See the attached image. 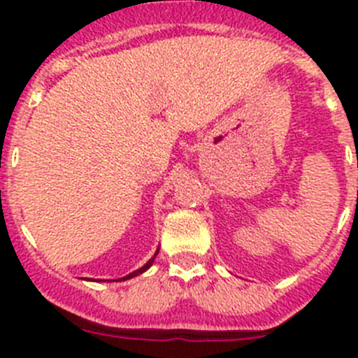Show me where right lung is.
Returning <instances> with one entry per match:
<instances>
[{"instance_id":"obj_1","label":"right lung","mask_w":358,"mask_h":358,"mask_svg":"<svg viewBox=\"0 0 358 358\" xmlns=\"http://www.w3.org/2000/svg\"><path fill=\"white\" fill-rule=\"evenodd\" d=\"M156 255H157V252H156ZM156 255H154V258H156ZM154 258H152V260H148V262H147V264H145V265H143V267H141V268H138V271H134V273H131V274H129V276L122 278V280H129V278H132V276H138V274L145 273V271H147V268H148V267H150V265H152V262H154Z\"/></svg>"}]
</instances>
